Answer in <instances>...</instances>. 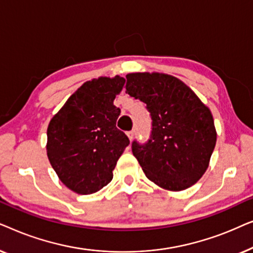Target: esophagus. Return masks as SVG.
<instances>
[{
	"label": "esophagus",
	"instance_id": "1",
	"mask_svg": "<svg viewBox=\"0 0 253 253\" xmlns=\"http://www.w3.org/2000/svg\"><path fill=\"white\" fill-rule=\"evenodd\" d=\"M126 134H127V137H129L130 140L133 139V137H134V132H133V131H127Z\"/></svg>",
	"mask_w": 253,
	"mask_h": 253
}]
</instances>
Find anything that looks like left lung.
<instances>
[{
  "label": "left lung",
  "mask_w": 253,
  "mask_h": 253,
  "mask_svg": "<svg viewBox=\"0 0 253 253\" xmlns=\"http://www.w3.org/2000/svg\"><path fill=\"white\" fill-rule=\"evenodd\" d=\"M126 89L146 103L152 119L147 143L132 141V153L146 177L170 191L198 182L216 143L209 107L178 78L158 72L126 75Z\"/></svg>",
  "instance_id": "8db88e82"
}]
</instances>
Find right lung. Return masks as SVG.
I'll return each mask as SVG.
<instances>
[{
    "label": "right lung",
    "instance_id": "right-lung-1",
    "mask_svg": "<svg viewBox=\"0 0 253 253\" xmlns=\"http://www.w3.org/2000/svg\"><path fill=\"white\" fill-rule=\"evenodd\" d=\"M126 79L100 77L86 82L50 120L47 155L58 178L79 195H91L113 179V170L129 138L116 127L121 109L114 106Z\"/></svg>",
    "mask_w": 253,
    "mask_h": 253
}]
</instances>
